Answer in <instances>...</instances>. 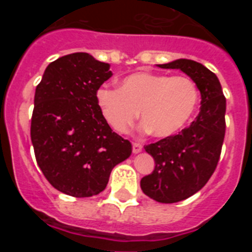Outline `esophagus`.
<instances>
[{
    "label": "esophagus",
    "mask_w": 252,
    "mask_h": 252,
    "mask_svg": "<svg viewBox=\"0 0 252 252\" xmlns=\"http://www.w3.org/2000/svg\"><path fill=\"white\" fill-rule=\"evenodd\" d=\"M141 150H142L141 144H139V142H133V144H132V153L133 154H139Z\"/></svg>",
    "instance_id": "34e87169"
}]
</instances>
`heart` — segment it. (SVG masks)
<instances>
[{
	"mask_svg": "<svg viewBox=\"0 0 252 252\" xmlns=\"http://www.w3.org/2000/svg\"><path fill=\"white\" fill-rule=\"evenodd\" d=\"M199 92L188 77L137 72L125 77L120 88L101 87L95 102L104 121L120 133L127 132L139 117L141 128L155 136L179 132L192 119Z\"/></svg>",
	"mask_w": 252,
	"mask_h": 252,
	"instance_id": "obj_1",
	"label": "heart"
}]
</instances>
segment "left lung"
<instances>
[{"label":"left lung","mask_w":252,"mask_h":252,"mask_svg":"<svg viewBox=\"0 0 252 252\" xmlns=\"http://www.w3.org/2000/svg\"><path fill=\"white\" fill-rule=\"evenodd\" d=\"M158 66L186 73L199 90L202 99L201 112L188 127L145 146L155 168L140 182L142 192L160 203H175L201 190L212 177L226 131V98L217 75L203 64L177 59Z\"/></svg>","instance_id":"obj_1"}]
</instances>
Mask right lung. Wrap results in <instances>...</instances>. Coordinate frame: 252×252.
<instances>
[{
  "label": "right lung",
  "mask_w": 252,
  "mask_h": 252,
  "mask_svg": "<svg viewBox=\"0 0 252 252\" xmlns=\"http://www.w3.org/2000/svg\"><path fill=\"white\" fill-rule=\"evenodd\" d=\"M111 77L108 63L73 53L49 64L37 84L31 142L37 165L59 192L97 195L112 169L131 155V142L113 132L95 102Z\"/></svg>",
  "instance_id": "obj_1"
}]
</instances>
